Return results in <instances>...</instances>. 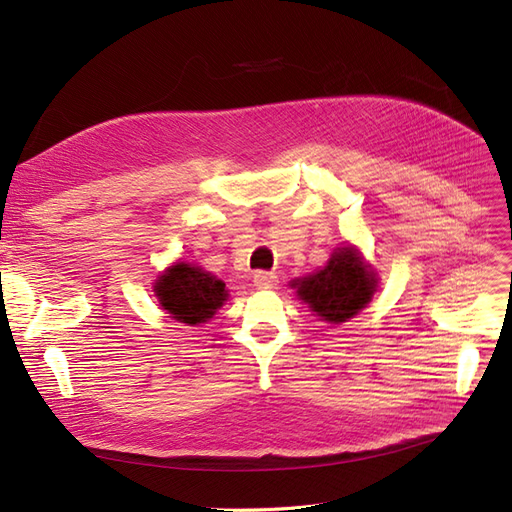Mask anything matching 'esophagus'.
Instances as JSON below:
<instances>
[{"instance_id": "34e87169", "label": "esophagus", "mask_w": 512, "mask_h": 512, "mask_svg": "<svg viewBox=\"0 0 512 512\" xmlns=\"http://www.w3.org/2000/svg\"><path fill=\"white\" fill-rule=\"evenodd\" d=\"M254 285L260 290H271L277 285V275L269 271H256L254 273Z\"/></svg>"}]
</instances>
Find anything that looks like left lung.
Segmentation results:
<instances>
[{
  "instance_id": "left-lung-1",
  "label": "left lung",
  "mask_w": 512,
  "mask_h": 512,
  "mask_svg": "<svg viewBox=\"0 0 512 512\" xmlns=\"http://www.w3.org/2000/svg\"><path fill=\"white\" fill-rule=\"evenodd\" d=\"M294 285L298 296L309 302L323 321L342 323L372 300L376 279L353 248H340L319 273L298 279Z\"/></svg>"
}]
</instances>
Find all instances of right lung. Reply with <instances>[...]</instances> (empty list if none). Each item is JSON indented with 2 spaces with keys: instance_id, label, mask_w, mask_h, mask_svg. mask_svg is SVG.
I'll list each match as a JSON object with an SVG mask.
<instances>
[{
  "instance_id": "obj_1",
  "label": "right lung",
  "mask_w": 512,
  "mask_h": 512,
  "mask_svg": "<svg viewBox=\"0 0 512 512\" xmlns=\"http://www.w3.org/2000/svg\"><path fill=\"white\" fill-rule=\"evenodd\" d=\"M155 294L172 319L187 325L206 323L227 300L220 279L185 262L174 264L157 279Z\"/></svg>"
}]
</instances>
